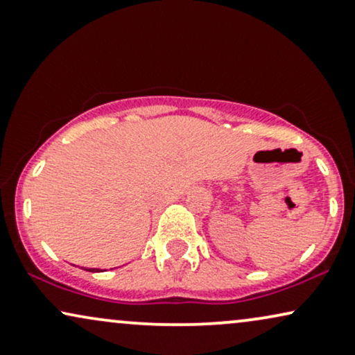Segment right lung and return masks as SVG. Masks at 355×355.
I'll return each instance as SVG.
<instances>
[{
	"instance_id": "add662e5",
	"label": "right lung",
	"mask_w": 355,
	"mask_h": 355,
	"mask_svg": "<svg viewBox=\"0 0 355 355\" xmlns=\"http://www.w3.org/2000/svg\"><path fill=\"white\" fill-rule=\"evenodd\" d=\"M84 270H87V271H94V273H95V271H102V270H98V268H84Z\"/></svg>"
}]
</instances>
